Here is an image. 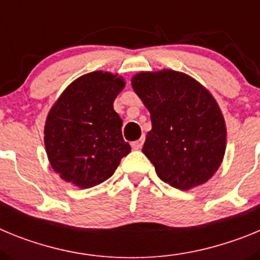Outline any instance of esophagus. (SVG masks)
Wrapping results in <instances>:
<instances>
[{"mask_svg": "<svg viewBox=\"0 0 260 260\" xmlns=\"http://www.w3.org/2000/svg\"><path fill=\"white\" fill-rule=\"evenodd\" d=\"M143 143H144V138H141V139H138V141L133 142L132 147L134 148V150H141L142 146H143Z\"/></svg>", "mask_w": 260, "mask_h": 260, "instance_id": "34e87169", "label": "esophagus"}]
</instances>
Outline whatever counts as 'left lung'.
Instances as JSON below:
<instances>
[{"mask_svg":"<svg viewBox=\"0 0 260 260\" xmlns=\"http://www.w3.org/2000/svg\"><path fill=\"white\" fill-rule=\"evenodd\" d=\"M133 88L150 110L142 148L160 180L180 190L207 182L225 153L226 128L207 89L183 73H141Z\"/></svg>","mask_w":260,"mask_h":260,"instance_id":"8db88e82","label":"left lung"}]
</instances>
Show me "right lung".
I'll return each mask as SVG.
<instances>
[{
  "label": "right lung",
  "mask_w": 260,
  "mask_h": 260,
  "mask_svg": "<svg viewBox=\"0 0 260 260\" xmlns=\"http://www.w3.org/2000/svg\"><path fill=\"white\" fill-rule=\"evenodd\" d=\"M125 82L95 71L74 80L53 105L45 122L50 165L68 182L88 189L108 180L132 147L113 102Z\"/></svg>",
  "instance_id": "right-lung-1"
}]
</instances>
